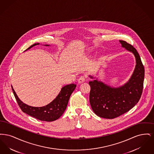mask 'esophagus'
I'll return each mask as SVG.
<instances>
[{"label":"esophagus","mask_w":154,"mask_h":154,"mask_svg":"<svg viewBox=\"0 0 154 154\" xmlns=\"http://www.w3.org/2000/svg\"><path fill=\"white\" fill-rule=\"evenodd\" d=\"M85 82V77L84 76H81L80 78L78 80V83L79 84H82Z\"/></svg>","instance_id":"1"}]
</instances>
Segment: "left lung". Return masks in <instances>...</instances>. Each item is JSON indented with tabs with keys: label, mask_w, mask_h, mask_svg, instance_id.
<instances>
[{
	"label": "left lung",
	"mask_w": 154,
	"mask_h": 154,
	"mask_svg": "<svg viewBox=\"0 0 154 154\" xmlns=\"http://www.w3.org/2000/svg\"><path fill=\"white\" fill-rule=\"evenodd\" d=\"M122 47L131 52L136 59V66L131 78L125 84L113 87L92 75L89 102L96 114L101 118L113 119L132 109L139 101L143 89L144 67L139 54L132 45L119 40Z\"/></svg>",
	"instance_id": "left-lung-1"
}]
</instances>
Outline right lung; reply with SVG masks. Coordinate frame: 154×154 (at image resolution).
Returning a JSON list of instances; mask_svg holds the SVG:
<instances>
[{
    "instance_id": "obj_1",
    "label": "right lung",
    "mask_w": 154,
    "mask_h": 154,
    "mask_svg": "<svg viewBox=\"0 0 154 154\" xmlns=\"http://www.w3.org/2000/svg\"><path fill=\"white\" fill-rule=\"evenodd\" d=\"M39 43H35L26 49L25 51L29 50L32 47L38 45ZM45 46H50V45H44ZM76 87V84H70L62 87L59 94L51 102L43 107H32L22 102L16 94L13 86L12 90L16 100L18 103L20 109L22 111L30 116L35 118L38 120L51 122L58 119L62 116L65 111L67 103L71 94Z\"/></svg>"
}]
</instances>
